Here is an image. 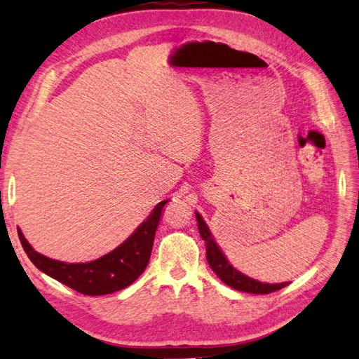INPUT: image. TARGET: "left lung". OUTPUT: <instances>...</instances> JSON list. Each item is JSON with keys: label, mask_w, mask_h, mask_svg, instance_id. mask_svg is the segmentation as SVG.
<instances>
[{"label": "left lung", "mask_w": 359, "mask_h": 359, "mask_svg": "<svg viewBox=\"0 0 359 359\" xmlns=\"http://www.w3.org/2000/svg\"><path fill=\"white\" fill-rule=\"evenodd\" d=\"M197 223H198V231L205 242V255H207V262L212 266V269L216 272V276L229 287L235 288L238 291L243 292H252V294H269L273 291H278L284 287L288 285V283H281V284H265L259 283L254 278H249L243 276L242 272L235 269L229 264L226 257L222 254V250L216 245V242L212 238V233L203 220V217L196 212Z\"/></svg>", "instance_id": "8db88e82"}]
</instances>
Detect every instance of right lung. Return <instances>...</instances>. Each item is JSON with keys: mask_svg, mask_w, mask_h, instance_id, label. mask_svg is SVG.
Returning a JSON list of instances; mask_svg holds the SVG:
<instances>
[{"mask_svg": "<svg viewBox=\"0 0 359 359\" xmlns=\"http://www.w3.org/2000/svg\"><path fill=\"white\" fill-rule=\"evenodd\" d=\"M168 201H161L128 241L110 254L87 264H67L43 257L30 246L20 229L17 231L29 259L41 272L86 296H104L130 285L144 271L151 258L162 208Z\"/></svg>", "mask_w": 359, "mask_h": 359, "instance_id": "obj_1", "label": "right lung"}]
</instances>
